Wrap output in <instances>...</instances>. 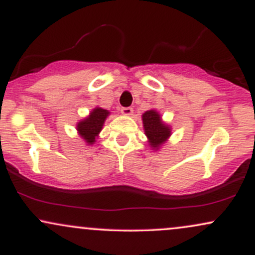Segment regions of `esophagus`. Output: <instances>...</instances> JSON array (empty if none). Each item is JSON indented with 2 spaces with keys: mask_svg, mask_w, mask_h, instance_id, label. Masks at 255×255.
Instances as JSON below:
<instances>
[{
  "mask_svg": "<svg viewBox=\"0 0 255 255\" xmlns=\"http://www.w3.org/2000/svg\"><path fill=\"white\" fill-rule=\"evenodd\" d=\"M121 113L124 114V115L129 116V115H131V114H133V108H130V107L122 108V109H121Z\"/></svg>",
  "mask_w": 255,
  "mask_h": 255,
  "instance_id": "esophagus-1",
  "label": "esophagus"
}]
</instances>
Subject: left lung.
<instances>
[{
	"mask_svg": "<svg viewBox=\"0 0 255 255\" xmlns=\"http://www.w3.org/2000/svg\"><path fill=\"white\" fill-rule=\"evenodd\" d=\"M145 134L150 140V145L153 148H158L170 136V128L160 121V116L157 111H146L142 115Z\"/></svg>",
	"mask_w": 255,
	"mask_h": 255,
	"instance_id": "1",
	"label": "left lung"
}]
</instances>
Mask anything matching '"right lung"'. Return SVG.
<instances>
[{"instance_id": "1", "label": "right lung", "mask_w": 255, "mask_h": 255, "mask_svg": "<svg viewBox=\"0 0 255 255\" xmlns=\"http://www.w3.org/2000/svg\"><path fill=\"white\" fill-rule=\"evenodd\" d=\"M108 115H109V111L108 110L102 109V108H96L91 113L89 118L85 119L84 121L79 122L77 127L79 134L86 140V142H89V144L95 142L96 136L102 130V127H103V124Z\"/></svg>"}]
</instances>
